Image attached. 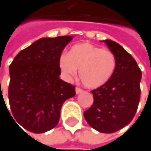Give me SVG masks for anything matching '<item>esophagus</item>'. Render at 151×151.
Wrapping results in <instances>:
<instances>
[{"label": "esophagus", "mask_w": 151, "mask_h": 151, "mask_svg": "<svg viewBox=\"0 0 151 151\" xmlns=\"http://www.w3.org/2000/svg\"><path fill=\"white\" fill-rule=\"evenodd\" d=\"M82 91H83V90H82L81 88H79V87H76V89H75L76 94H79L80 92H82Z\"/></svg>", "instance_id": "34e87169"}]
</instances>
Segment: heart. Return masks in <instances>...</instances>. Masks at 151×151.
<instances>
[{"mask_svg":"<svg viewBox=\"0 0 151 151\" xmlns=\"http://www.w3.org/2000/svg\"><path fill=\"white\" fill-rule=\"evenodd\" d=\"M116 57L109 50L83 42L73 45L67 55L59 59V67L62 73L70 78L77 75L84 86L96 89L109 81L116 68Z\"/></svg>","mask_w":151,"mask_h":151,"instance_id":"b5f03b06","label":"heart"}]
</instances>
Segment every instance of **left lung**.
<instances>
[{"mask_svg": "<svg viewBox=\"0 0 151 151\" xmlns=\"http://www.w3.org/2000/svg\"><path fill=\"white\" fill-rule=\"evenodd\" d=\"M103 42L116 57V68L108 83L91 91L93 104L84 111V117L95 130L112 133L128 125L137 112L142 72L119 43L109 39Z\"/></svg>", "mask_w": 151, "mask_h": 151, "instance_id": "left-lung-1", "label": "left lung"}]
</instances>
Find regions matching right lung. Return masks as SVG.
I'll use <instances>...</instances> for the list:
<instances>
[{
  "label": "right lung",
  "mask_w": 151,
  "mask_h": 151,
  "mask_svg": "<svg viewBox=\"0 0 151 151\" xmlns=\"http://www.w3.org/2000/svg\"><path fill=\"white\" fill-rule=\"evenodd\" d=\"M72 40V36L41 38L21 50L9 67L13 117L29 132L42 133L55 127L63 102L75 96V87L59 77V59Z\"/></svg>",
  "instance_id": "1"
}]
</instances>
